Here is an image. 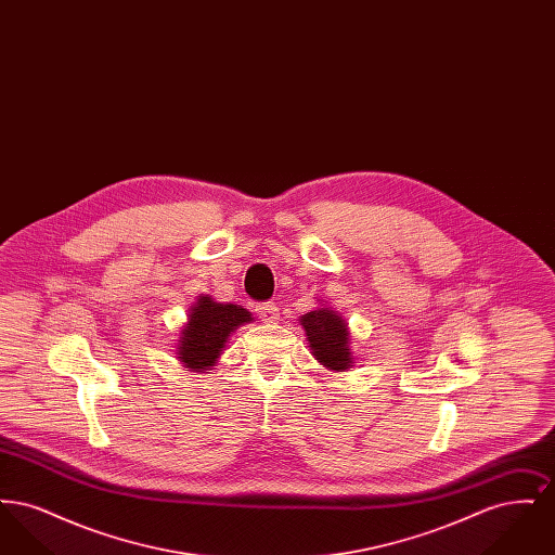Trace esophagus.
<instances>
[{
	"label": "esophagus",
	"mask_w": 555,
	"mask_h": 555,
	"mask_svg": "<svg viewBox=\"0 0 555 555\" xmlns=\"http://www.w3.org/2000/svg\"><path fill=\"white\" fill-rule=\"evenodd\" d=\"M256 312H258V317H260V320L266 322V324H270V322H276V320H279V308H276V304H272V301L258 304Z\"/></svg>",
	"instance_id": "34e87169"
}]
</instances>
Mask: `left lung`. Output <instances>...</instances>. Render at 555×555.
I'll use <instances>...</instances> for the list:
<instances>
[{
    "label": "left lung",
    "mask_w": 555,
    "mask_h": 555,
    "mask_svg": "<svg viewBox=\"0 0 555 555\" xmlns=\"http://www.w3.org/2000/svg\"><path fill=\"white\" fill-rule=\"evenodd\" d=\"M306 337L310 341L312 356L328 370H344L353 366V353L349 349V328L344 317L331 308H317L299 318Z\"/></svg>",
    "instance_id": "obj_1"
}]
</instances>
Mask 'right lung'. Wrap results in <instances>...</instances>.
I'll return each mask as SVG.
<instances>
[{
	"mask_svg": "<svg viewBox=\"0 0 555 555\" xmlns=\"http://www.w3.org/2000/svg\"><path fill=\"white\" fill-rule=\"evenodd\" d=\"M251 312L235 304H218L210 295H199L189 310V320L177 344V358L185 369L210 370L241 324L251 322Z\"/></svg>",
	"mask_w": 555,
	"mask_h": 555,
	"instance_id": "1",
	"label": "right lung"
}]
</instances>
